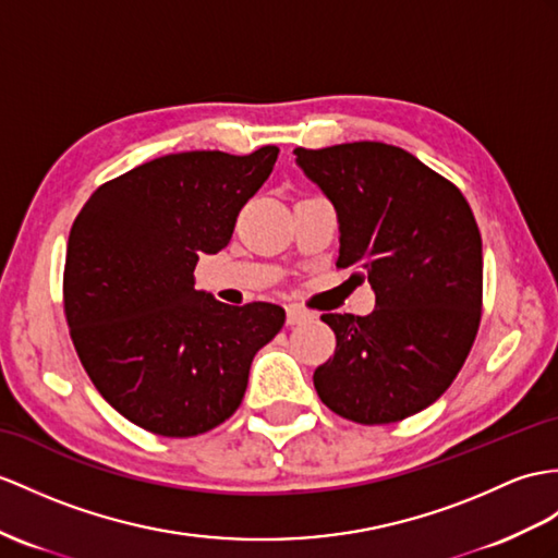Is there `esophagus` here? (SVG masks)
<instances>
[{"label":"esophagus","instance_id":"1","mask_svg":"<svg viewBox=\"0 0 558 558\" xmlns=\"http://www.w3.org/2000/svg\"><path fill=\"white\" fill-rule=\"evenodd\" d=\"M307 319H312V315H310L307 310L298 307V305H289V307H287V324H289V326L303 324V322H307Z\"/></svg>","mask_w":558,"mask_h":558}]
</instances>
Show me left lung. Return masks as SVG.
Returning <instances> with one entry per match:
<instances>
[{
	"label": "left lung",
	"mask_w": 558,
	"mask_h": 558,
	"mask_svg": "<svg viewBox=\"0 0 558 558\" xmlns=\"http://www.w3.org/2000/svg\"><path fill=\"white\" fill-rule=\"evenodd\" d=\"M333 203L338 267L376 293L372 315H322L336 352L315 369L322 402L364 426L396 424L452 386L483 307V241L464 194L404 148L352 142L295 148Z\"/></svg>",
	"instance_id": "1"
}]
</instances>
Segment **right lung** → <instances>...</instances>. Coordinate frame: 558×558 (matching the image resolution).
Returning <instances> with one entry per match:
<instances>
[{"label": "right lung", "mask_w": 558, "mask_h": 558, "mask_svg": "<svg viewBox=\"0 0 558 558\" xmlns=\"http://www.w3.org/2000/svg\"><path fill=\"white\" fill-rule=\"evenodd\" d=\"M279 156L170 154L101 184L75 217L63 312L101 398L132 424L192 438L232 416L255 352L287 312L225 305L194 289L201 253L222 251Z\"/></svg>", "instance_id": "add662e5"}]
</instances>
